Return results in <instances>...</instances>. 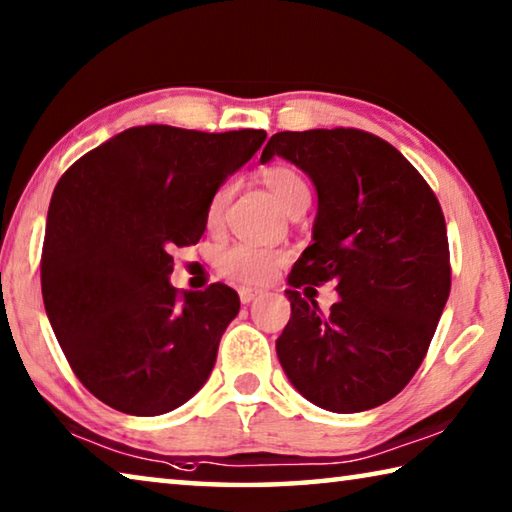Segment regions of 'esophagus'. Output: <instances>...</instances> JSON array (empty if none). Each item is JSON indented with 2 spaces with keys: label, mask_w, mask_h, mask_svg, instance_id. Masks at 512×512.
<instances>
[{
  "label": "esophagus",
  "mask_w": 512,
  "mask_h": 512,
  "mask_svg": "<svg viewBox=\"0 0 512 512\" xmlns=\"http://www.w3.org/2000/svg\"><path fill=\"white\" fill-rule=\"evenodd\" d=\"M259 293L262 291H257V289H239V300H241V305H248V302H253Z\"/></svg>",
  "instance_id": "esophagus-1"
}]
</instances>
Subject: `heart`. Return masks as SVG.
<instances>
[{
	"mask_svg": "<svg viewBox=\"0 0 512 512\" xmlns=\"http://www.w3.org/2000/svg\"><path fill=\"white\" fill-rule=\"evenodd\" d=\"M259 178L268 187V192L275 196V201L282 205L284 212L296 214L305 212L311 201V189L305 176L298 169L289 167V164L275 162L268 164L259 171ZM232 196V185H221L216 189L214 196L207 205V223L216 225L221 221L225 205H228ZM284 262V255L280 250L253 246V244H235L230 246L219 259V271L230 277L232 282L246 284V287H262L275 275L277 266Z\"/></svg>",
	"mask_w": 512,
	"mask_h": 512,
	"instance_id": "1",
	"label": "heart"
}]
</instances>
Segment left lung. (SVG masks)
<instances>
[{
  "label": "left lung",
  "instance_id": "obj_1",
  "mask_svg": "<svg viewBox=\"0 0 512 512\" xmlns=\"http://www.w3.org/2000/svg\"><path fill=\"white\" fill-rule=\"evenodd\" d=\"M273 155L305 171L318 194L314 244L289 275L277 359L320 409H375L420 368L449 298L443 210L395 146L359 128L275 133L262 162ZM329 279L342 300L323 315L297 289Z\"/></svg>",
  "mask_w": 512,
  "mask_h": 512
}]
</instances>
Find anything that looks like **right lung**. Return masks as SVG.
Masks as SVG:
<instances>
[{
    "label": "right lung",
    "instance_id": "add662e5",
    "mask_svg": "<svg viewBox=\"0 0 512 512\" xmlns=\"http://www.w3.org/2000/svg\"><path fill=\"white\" fill-rule=\"evenodd\" d=\"M266 133L135 126L85 153L51 196L42 300L81 384L128 415H162L201 391L239 314L235 289L171 287V253L196 244L223 180Z\"/></svg>",
    "mask_w": 512,
    "mask_h": 512
}]
</instances>
